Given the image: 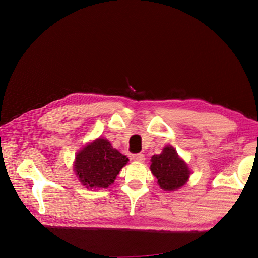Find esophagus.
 <instances>
[{"label":"esophagus","instance_id":"obj_1","mask_svg":"<svg viewBox=\"0 0 258 258\" xmlns=\"http://www.w3.org/2000/svg\"><path fill=\"white\" fill-rule=\"evenodd\" d=\"M132 159H134L137 162H143L145 160L143 154H136V155L132 156Z\"/></svg>","mask_w":258,"mask_h":258}]
</instances>
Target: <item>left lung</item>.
Here are the masks:
<instances>
[{
    "mask_svg": "<svg viewBox=\"0 0 258 258\" xmlns=\"http://www.w3.org/2000/svg\"><path fill=\"white\" fill-rule=\"evenodd\" d=\"M151 161V171L161 189L173 191L188 181L190 170L171 145L163 147L161 154L154 155Z\"/></svg>",
    "mask_w": 258,
    "mask_h": 258,
    "instance_id": "obj_1",
    "label": "left lung"
}]
</instances>
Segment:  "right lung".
Wrapping results in <instances>:
<instances>
[{"label": "right lung", "mask_w": 258, "mask_h": 258, "mask_svg": "<svg viewBox=\"0 0 258 258\" xmlns=\"http://www.w3.org/2000/svg\"><path fill=\"white\" fill-rule=\"evenodd\" d=\"M128 161L108 140L98 138L76 154L74 171L86 188H107Z\"/></svg>", "instance_id": "right-lung-1"}]
</instances>
